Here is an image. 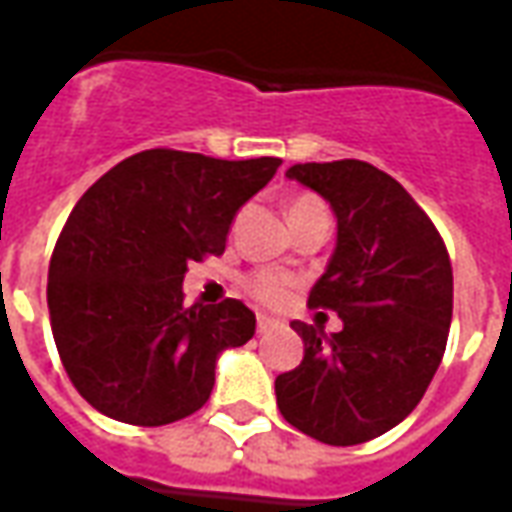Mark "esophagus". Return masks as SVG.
Listing matches in <instances>:
<instances>
[{"label": "esophagus", "instance_id": "34e87169", "mask_svg": "<svg viewBox=\"0 0 512 512\" xmlns=\"http://www.w3.org/2000/svg\"><path fill=\"white\" fill-rule=\"evenodd\" d=\"M282 323L274 321V318H268V315H257V334H268L274 332V329H279Z\"/></svg>", "mask_w": 512, "mask_h": 512}]
</instances>
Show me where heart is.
<instances>
[{
  "label": "heart",
  "mask_w": 512,
  "mask_h": 512,
  "mask_svg": "<svg viewBox=\"0 0 512 512\" xmlns=\"http://www.w3.org/2000/svg\"><path fill=\"white\" fill-rule=\"evenodd\" d=\"M326 211V205H323L318 197H312V194H299L296 200L290 202V222L296 219V216H304V213H321ZM296 288V279L290 277V274H282V271H255V274H249L244 279V290L260 304H266V307H282L285 301L290 299V293Z\"/></svg>",
  "instance_id": "heart-1"
}]
</instances>
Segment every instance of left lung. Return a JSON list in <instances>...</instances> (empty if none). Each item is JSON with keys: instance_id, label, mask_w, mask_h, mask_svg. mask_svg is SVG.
<instances>
[{"instance_id": "left-lung-1", "label": "left lung", "mask_w": 512, "mask_h": 512, "mask_svg": "<svg viewBox=\"0 0 512 512\" xmlns=\"http://www.w3.org/2000/svg\"><path fill=\"white\" fill-rule=\"evenodd\" d=\"M285 175L337 216L310 307L337 312L343 329L290 323L304 359L274 381L277 406L301 433L351 447L403 422L436 376L452 321L450 255L414 197L367 161L293 164Z\"/></svg>"}]
</instances>
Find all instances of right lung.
Instances as JSON below:
<instances>
[{
  "instance_id": "add662e5",
  "label": "right lung",
  "mask_w": 512,
  "mask_h": 512,
  "mask_svg": "<svg viewBox=\"0 0 512 512\" xmlns=\"http://www.w3.org/2000/svg\"><path fill=\"white\" fill-rule=\"evenodd\" d=\"M279 158L142 150L84 191L49 266L51 332L79 395L106 417L156 428L200 411L216 359L255 334L244 301L183 307L191 260L222 255L235 213Z\"/></svg>"
}]
</instances>
